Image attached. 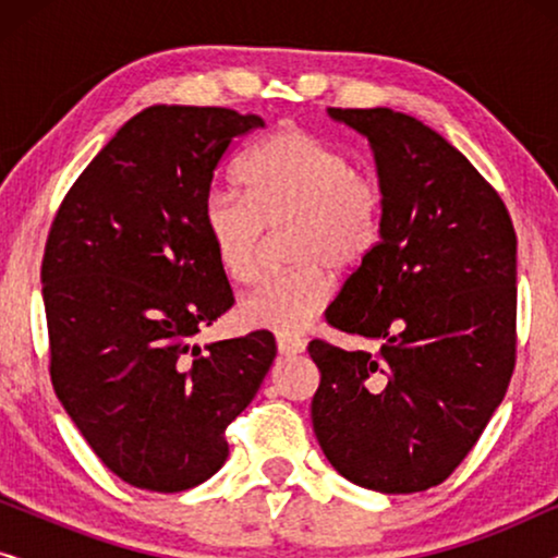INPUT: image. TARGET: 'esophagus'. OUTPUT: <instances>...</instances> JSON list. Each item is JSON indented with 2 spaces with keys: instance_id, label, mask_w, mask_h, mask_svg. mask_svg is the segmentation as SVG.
Listing matches in <instances>:
<instances>
[{
  "instance_id": "1",
  "label": "esophagus",
  "mask_w": 558,
  "mask_h": 558,
  "mask_svg": "<svg viewBox=\"0 0 558 558\" xmlns=\"http://www.w3.org/2000/svg\"><path fill=\"white\" fill-rule=\"evenodd\" d=\"M277 348L281 355H300L307 348V340L300 335H277Z\"/></svg>"
}]
</instances>
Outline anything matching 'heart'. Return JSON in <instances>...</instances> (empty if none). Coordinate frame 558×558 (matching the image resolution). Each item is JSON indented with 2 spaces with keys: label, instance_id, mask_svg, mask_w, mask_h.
I'll list each match as a JSON object with an SVG mask.
<instances>
[{
  "label": "heart",
  "instance_id": "1",
  "mask_svg": "<svg viewBox=\"0 0 558 558\" xmlns=\"http://www.w3.org/2000/svg\"><path fill=\"white\" fill-rule=\"evenodd\" d=\"M246 197L216 190L203 226L220 271L248 284L264 264L269 233L287 228L284 254L294 266L271 274L239 302L254 330L296 335L330 302L332 269L350 274L368 262L384 235V190L371 172L300 124H287L251 151L241 167Z\"/></svg>",
  "mask_w": 558,
  "mask_h": 558
}]
</instances>
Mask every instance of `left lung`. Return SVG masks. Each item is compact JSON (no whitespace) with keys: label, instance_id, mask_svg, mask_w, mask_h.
<instances>
[{"label":"left lung","instance_id":"1","mask_svg":"<svg viewBox=\"0 0 558 558\" xmlns=\"http://www.w3.org/2000/svg\"><path fill=\"white\" fill-rule=\"evenodd\" d=\"M330 117L368 136L384 235L325 319L378 350L310 342L312 426L350 483L422 493L468 457L513 376V220L470 159L418 119L391 109Z\"/></svg>","mask_w":558,"mask_h":558}]
</instances>
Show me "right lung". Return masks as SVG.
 <instances>
[{"label": "right lung", "mask_w": 558, "mask_h": 558, "mask_svg": "<svg viewBox=\"0 0 558 558\" xmlns=\"http://www.w3.org/2000/svg\"><path fill=\"white\" fill-rule=\"evenodd\" d=\"M258 126L218 106H149L52 218L40 271L52 388L98 460L142 490L216 475L228 424L277 357L266 330L195 342L233 304L203 226L213 172Z\"/></svg>", "instance_id": "add662e5"}]
</instances>
